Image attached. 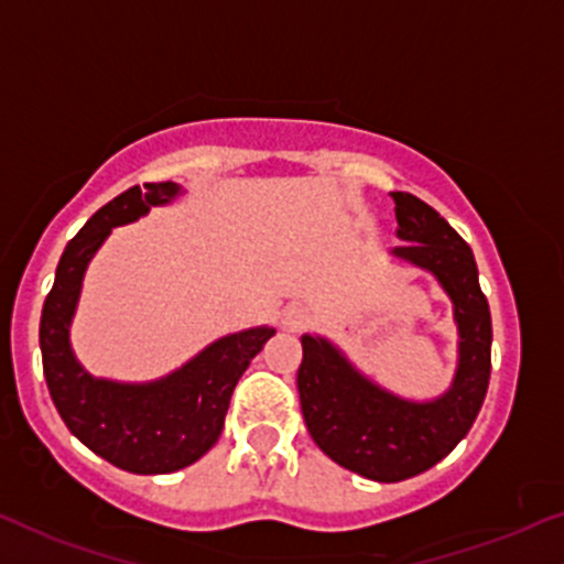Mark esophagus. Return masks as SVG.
<instances>
[{"mask_svg": "<svg viewBox=\"0 0 564 564\" xmlns=\"http://www.w3.org/2000/svg\"><path fill=\"white\" fill-rule=\"evenodd\" d=\"M307 318H311V315H307V311L302 305H289L286 311H283V315H281V324H283V329L286 332H300L302 326L307 324Z\"/></svg>", "mask_w": 564, "mask_h": 564, "instance_id": "esophagus-1", "label": "esophagus"}]
</instances>
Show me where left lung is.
Masks as SVG:
<instances>
[{
	"label": "left lung",
	"mask_w": 564,
	"mask_h": 564,
	"mask_svg": "<svg viewBox=\"0 0 564 564\" xmlns=\"http://www.w3.org/2000/svg\"><path fill=\"white\" fill-rule=\"evenodd\" d=\"M404 243L395 259L429 270L455 307L457 369L433 401L401 399L358 372L329 339L302 337L296 372L300 404L313 442L348 471L372 481H401L429 471L471 431L490 386L492 321L471 246L444 216L410 192H391Z\"/></svg>",
	"instance_id": "left-lung-1"
}]
</instances>
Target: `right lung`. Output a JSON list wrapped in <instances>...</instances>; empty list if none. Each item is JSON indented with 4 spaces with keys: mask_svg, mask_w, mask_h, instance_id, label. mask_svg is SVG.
<instances>
[{
    "mask_svg": "<svg viewBox=\"0 0 564 564\" xmlns=\"http://www.w3.org/2000/svg\"><path fill=\"white\" fill-rule=\"evenodd\" d=\"M178 192L182 187L173 182L144 184V189H126L98 208L66 243L42 307V369L55 410L85 447L131 474H171L200 460L225 429L240 375L275 334L272 326L227 334L182 369L141 386L98 380L79 367L69 326L93 253L111 227L135 221L152 206H165Z\"/></svg>",
    "mask_w": 564,
    "mask_h": 564,
    "instance_id": "right-lung-1",
    "label": "right lung"
}]
</instances>
